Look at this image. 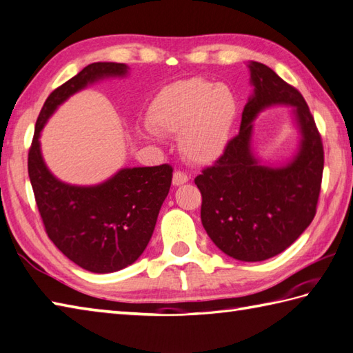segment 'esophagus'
I'll use <instances>...</instances> for the list:
<instances>
[{"label":"esophagus","instance_id":"esophagus-1","mask_svg":"<svg viewBox=\"0 0 353 353\" xmlns=\"http://www.w3.org/2000/svg\"><path fill=\"white\" fill-rule=\"evenodd\" d=\"M187 181H189V176H187L184 172H179V170H176L174 174V178H172L174 185H181V184H185Z\"/></svg>","mask_w":353,"mask_h":353}]
</instances>
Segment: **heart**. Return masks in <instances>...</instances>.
Instances as JSON below:
<instances>
[{
    "label": "heart",
    "mask_w": 353,
    "mask_h": 353,
    "mask_svg": "<svg viewBox=\"0 0 353 353\" xmlns=\"http://www.w3.org/2000/svg\"><path fill=\"white\" fill-rule=\"evenodd\" d=\"M236 116L237 100L227 85L190 77L160 90L150 102V126L143 135L179 134V150L187 160L210 164L224 154Z\"/></svg>",
    "instance_id": "heart-1"
}]
</instances>
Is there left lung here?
Returning <instances> with one entry per match:
<instances>
[{
    "label": "left lung",
    "mask_w": 353,
    "mask_h": 353,
    "mask_svg": "<svg viewBox=\"0 0 353 353\" xmlns=\"http://www.w3.org/2000/svg\"><path fill=\"white\" fill-rule=\"evenodd\" d=\"M253 96L243 108L241 131L213 166L195 178L203 196L201 221L221 251L242 262L282 253L311 224L321 187L325 152L303 96L261 62L248 63ZM288 104L302 140L285 167H265L252 154V120L270 105Z\"/></svg>",
    "instance_id": "8db88e82"
}]
</instances>
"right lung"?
Listing matches in <instances>:
<instances>
[{
	"instance_id": "add662e5",
	"label": "right lung",
	"mask_w": 353,
	"mask_h": 353,
	"mask_svg": "<svg viewBox=\"0 0 353 353\" xmlns=\"http://www.w3.org/2000/svg\"><path fill=\"white\" fill-rule=\"evenodd\" d=\"M125 63L94 62L56 88L36 120L28 150V176L46 232L79 267L106 274L126 268L141 256L152 237L158 213L172 184V166L126 168L97 185H71L46 166L39 135L65 100L106 77H123Z\"/></svg>"
}]
</instances>
